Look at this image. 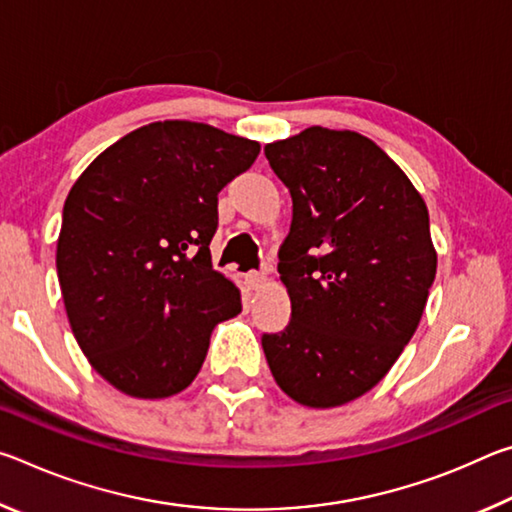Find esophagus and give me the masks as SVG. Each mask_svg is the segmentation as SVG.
I'll return each instance as SVG.
<instances>
[{
    "instance_id": "esophagus-1",
    "label": "esophagus",
    "mask_w": 512,
    "mask_h": 512,
    "mask_svg": "<svg viewBox=\"0 0 512 512\" xmlns=\"http://www.w3.org/2000/svg\"><path fill=\"white\" fill-rule=\"evenodd\" d=\"M246 282H248L253 289H262L264 282H266V273H264V271H250V273L246 275Z\"/></svg>"
}]
</instances>
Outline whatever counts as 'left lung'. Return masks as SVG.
<instances>
[{
	"label": "left lung",
	"instance_id": "1",
	"mask_svg": "<svg viewBox=\"0 0 512 512\" xmlns=\"http://www.w3.org/2000/svg\"><path fill=\"white\" fill-rule=\"evenodd\" d=\"M264 153L293 219L277 253L291 320L262 348L291 400L332 409L377 386L418 329L436 277L429 212L359 133L311 126Z\"/></svg>",
	"mask_w": 512,
	"mask_h": 512
}]
</instances>
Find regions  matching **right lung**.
Here are the masks:
<instances>
[{
    "mask_svg": "<svg viewBox=\"0 0 512 512\" xmlns=\"http://www.w3.org/2000/svg\"><path fill=\"white\" fill-rule=\"evenodd\" d=\"M259 144L155 121L103 151L63 207L56 268L72 332L117 391L160 400L192 384L216 323L241 311L212 268L219 192Z\"/></svg>",
    "mask_w": 512,
    "mask_h": 512,
    "instance_id": "right-lung-1",
    "label": "right lung"
}]
</instances>
